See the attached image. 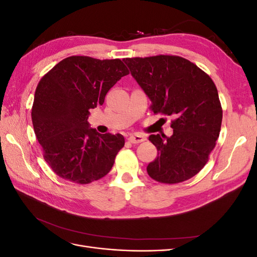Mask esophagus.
Returning <instances> with one entry per match:
<instances>
[{
	"label": "esophagus",
	"mask_w": 257,
	"mask_h": 257,
	"mask_svg": "<svg viewBox=\"0 0 257 257\" xmlns=\"http://www.w3.org/2000/svg\"><path fill=\"white\" fill-rule=\"evenodd\" d=\"M127 141H128L130 143H132V144H139V143L145 142L146 138H145L144 136H142V135L135 134V135H131V136L127 138Z\"/></svg>",
	"instance_id": "1"
}]
</instances>
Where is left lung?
Masks as SVG:
<instances>
[{
	"mask_svg": "<svg viewBox=\"0 0 257 257\" xmlns=\"http://www.w3.org/2000/svg\"><path fill=\"white\" fill-rule=\"evenodd\" d=\"M123 61L151 99V111L174 116L172 136H149L158 157L147 166L148 175L166 184L189 180L204 168L220 135L223 110L214 82L203 69L179 56Z\"/></svg>",
	"mask_w": 257,
	"mask_h": 257,
	"instance_id": "obj_1",
	"label": "left lung"
}]
</instances>
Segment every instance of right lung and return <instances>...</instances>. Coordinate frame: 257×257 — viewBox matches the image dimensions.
Instances as JSON below:
<instances>
[{"mask_svg":"<svg viewBox=\"0 0 257 257\" xmlns=\"http://www.w3.org/2000/svg\"><path fill=\"white\" fill-rule=\"evenodd\" d=\"M128 74L120 59L72 56L43 76L31 115L44 160L57 176L88 184L110 172L124 137L99 134L87 120L90 109L103 105L107 92Z\"/></svg>","mask_w":257,"mask_h":257,"instance_id":"right-lung-1","label":"right lung"}]
</instances>
